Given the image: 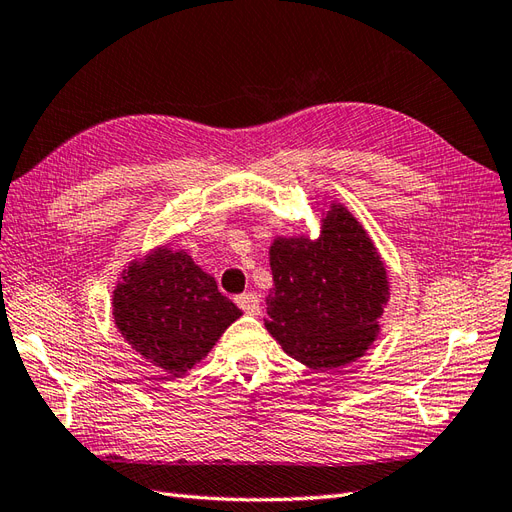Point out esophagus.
<instances>
[{"label": "esophagus", "mask_w": 512, "mask_h": 512, "mask_svg": "<svg viewBox=\"0 0 512 512\" xmlns=\"http://www.w3.org/2000/svg\"><path fill=\"white\" fill-rule=\"evenodd\" d=\"M235 303L240 305L246 314L257 316L261 312V301H259V294L257 292H244V294L237 296Z\"/></svg>", "instance_id": "esophagus-1"}]
</instances>
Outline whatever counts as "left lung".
Returning a JSON list of instances; mask_svg holds the SVG:
<instances>
[{"instance_id": "obj_1", "label": "left lung", "mask_w": 512, "mask_h": 512, "mask_svg": "<svg viewBox=\"0 0 512 512\" xmlns=\"http://www.w3.org/2000/svg\"><path fill=\"white\" fill-rule=\"evenodd\" d=\"M268 259L266 329L290 358L334 371L371 349L390 301L388 270L342 202H329L318 237L277 235Z\"/></svg>"}]
</instances>
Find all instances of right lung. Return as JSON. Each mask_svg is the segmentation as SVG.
<instances>
[{
	"mask_svg": "<svg viewBox=\"0 0 512 512\" xmlns=\"http://www.w3.org/2000/svg\"><path fill=\"white\" fill-rule=\"evenodd\" d=\"M113 323L141 358L183 377L242 310L192 255L159 244L128 261L113 290Z\"/></svg>",
	"mask_w": 512,
	"mask_h": 512,
	"instance_id": "1",
	"label": "right lung"
}]
</instances>
